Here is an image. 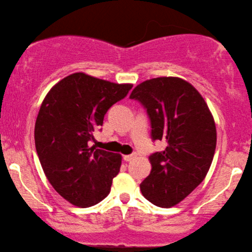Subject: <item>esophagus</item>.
Listing matches in <instances>:
<instances>
[{"label": "esophagus", "mask_w": 252, "mask_h": 252, "mask_svg": "<svg viewBox=\"0 0 252 252\" xmlns=\"http://www.w3.org/2000/svg\"><path fill=\"white\" fill-rule=\"evenodd\" d=\"M136 157L135 153H132V155H127V156H123V159H125L126 161H131L132 159H134V158Z\"/></svg>", "instance_id": "esophagus-1"}]
</instances>
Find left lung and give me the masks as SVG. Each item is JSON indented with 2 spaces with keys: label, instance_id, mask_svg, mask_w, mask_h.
Listing matches in <instances>:
<instances>
[{
  "label": "left lung",
  "instance_id": "obj_1",
  "mask_svg": "<svg viewBox=\"0 0 252 252\" xmlns=\"http://www.w3.org/2000/svg\"><path fill=\"white\" fill-rule=\"evenodd\" d=\"M130 97L147 110L153 141L167 142L163 151L149 157L152 169L140 190L155 206H176L203 181L211 165L217 144L212 114L192 85L174 76L144 81Z\"/></svg>",
  "mask_w": 252,
  "mask_h": 252
}]
</instances>
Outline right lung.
<instances>
[{
	"instance_id": "1",
	"label": "right lung",
	"mask_w": 252,
	"mask_h": 252,
	"mask_svg": "<svg viewBox=\"0 0 252 252\" xmlns=\"http://www.w3.org/2000/svg\"><path fill=\"white\" fill-rule=\"evenodd\" d=\"M132 87L79 72L55 84L42 102L34 129L37 156L55 191L76 207L102 201L120 171L121 155L89 142L108 110Z\"/></svg>"
}]
</instances>
